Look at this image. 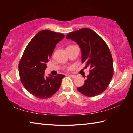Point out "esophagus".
<instances>
[{"label":"esophagus","instance_id":"1","mask_svg":"<svg viewBox=\"0 0 133 133\" xmlns=\"http://www.w3.org/2000/svg\"><path fill=\"white\" fill-rule=\"evenodd\" d=\"M69 76H70V77H71V78H75L76 77V75H71V74H70V75H69Z\"/></svg>","mask_w":133,"mask_h":133}]
</instances>
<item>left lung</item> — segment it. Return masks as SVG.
I'll list each match as a JSON object with an SVG mask.
<instances>
[{"mask_svg":"<svg viewBox=\"0 0 133 133\" xmlns=\"http://www.w3.org/2000/svg\"><path fill=\"white\" fill-rule=\"evenodd\" d=\"M67 39H71L80 46L82 51V62L90 68L89 74L85 83L77 88L83 95L92 97L102 93L108 87L113 76L112 55L105 41L89 28L68 33Z\"/></svg>","mask_w":133,"mask_h":133,"instance_id":"obj_1","label":"left lung"}]
</instances>
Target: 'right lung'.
<instances>
[{
	"instance_id": "right-lung-1",
	"label": "right lung",
	"mask_w": 133,
	"mask_h": 133,
	"mask_svg": "<svg viewBox=\"0 0 133 133\" xmlns=\"http://www.w3.org/2000/svg\"><path fill=\"white\" fill-rule=\"evenodd\" d=\"M64 38L62 33L43 30L36 34L28 44L19 63L20 79L31 94L39 99H46L59 90L65 76H46L44 71L56 45Z\"/></svg>"
}]
</instances>
